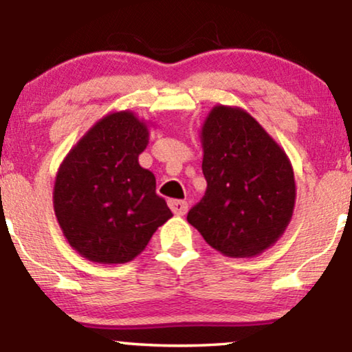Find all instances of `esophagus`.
<instances>
[{
    "mask_svg": "<svg viewBox=\"0 0 352 352\" xmlns=\"http://www.w3.org/2000/svg\"><path fill=\"white\" fill-rule=\"evenodd\" d=\"M168 207L175 215H185L188 210V204L185 200H168Z\"/></svg>",
    "mask_w": 352,
    "mask_h": 352,
    "instance_id": "1",
    "label": "esophagus"
}]
</instances>
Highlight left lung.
<instances>
[{
	"mask_svg": "<svg viewBox=\"0 0 352 352\" xmlns=\"http://www.w3.org/2000/svg\"><path fill=\"white\" fill-rule=\"evenodd\" d=\"M207 192L187 220L225 256L273 246L293 217L296 184L288 155L256 119L218 104L200 129Z\"/></svg>",
	"mask_w": 352,
	"mask_h": 352,
	"instance_id": "8db88e82",
	"label": "left lung"
}]
</instances>
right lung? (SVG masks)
<instances>
[{
	"instance_id": "obj_1",
	"label": "right lung",
	"mask_w": 352,
	"mask_h": 352,
	"mask_svg": "<svg viewBox=\"0 0 352 352\" xmlns=\"http://www.w3.org/2000/svg\"><path fill=\"white\" fill-rule=\"evenodd\" d=\"M148 122L132 111L104 116L64 157L52 205L67 243L89 261L119 265L142 253L172 217L155 192V177L140 167Z\"/></svg>"
}]
</instances>
